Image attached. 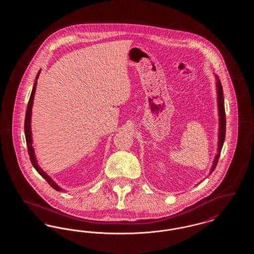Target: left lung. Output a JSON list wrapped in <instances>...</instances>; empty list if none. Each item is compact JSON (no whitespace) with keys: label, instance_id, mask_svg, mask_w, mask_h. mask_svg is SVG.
<instances>
[{"label":"left lung","instance_id":"obj_1","mask_svg":"<svg viewBox=\"0 0 254 254\" xmlns=\"http://www.w3.org/2000/svg\"><path fill=\"white\" fill-rule=\"evenodd\" d=\"M215 78L217 80L216 82V88H217V103L218 111H219V136H218V152L217 155L213 161V165L210 169L209 174L212 173V171L215 169L217 166L218 160L220 157V153L222 150V147L224 145L225 137H226V112H225V105H224V93H223V87L221 85V82L218 78L217 75H215Z\"/></svg>","mask_w":254,"mask_h":254}]
</instances>
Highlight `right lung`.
<instances>
[{
    "label": "right lung",
    "mask_w": 254,
    "mask_h": 254,
    "mask_svg": "<svg viewBox=\"0 0 254 254\" xmlns=\"http://www.w3.org/2000/svg\"><path fill=\"white\" fill-rule=\"evenodd\" d=\"M41 70H39V72L37 74L36 79H35V83L33 85L32 91H31V95L28 101V105H27V109L25 112V119H24V134H25V140H26V145H27V150H28V154H29V159L31 161L32 166L35 168L38 173L46 179V181L48 182L50 187H52L55 190L57 191H64L62 188H60L55 182L53 181L49 175L41 169L37 163L36 157H35V153H34V149H33V145H32V133H31V127H30V122H31V110H32V106H33V100H34V95H35V91H36L37 80L39 78Z\"/></svg>",
    "instance_id": "obj_1"
}]
</instances>
